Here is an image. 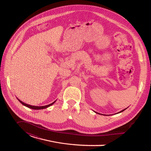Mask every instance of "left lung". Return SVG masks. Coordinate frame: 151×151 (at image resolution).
I'll return each instance as SVG.
<instances>
[{
	"mask_svg": "<svg viewBox=\"0 0 151 151\" xmlns=\"http://www.w3.org/2000/svg\"><path fill=\"white\" fill-rule=\"evenodd\" d=\"M127 108H125V109H123V110H122L121 111H120V112H118V113H121V112H122V111H125V109H127ZM96 113H97V114H99V113H97V112H96V111H94ZM101 115H102V114H101Z\"/></svg>",
	"mask_w": 151,
	"mask_h": 151,
	"instance_id": "left-lung-1",
	"label": "left lung"
}]
</instances>
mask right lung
<instances>
[{"mask_svg":"<svg viewBox=\"0 0 151 151\" xmlns=\"http://www.w3.org/2000/svg\"><path fill=\"white\" fill-rule=\"evenodd\" d=\"M17 99L19 100V102H20L22 104H23L24 106H26V107H28V108H31V109H45V108H48V107H49V106H52V105L53 104L55 103V101H55L53 102L52 103L50 104H48V105H46V106H32V105H30V104H28L24 103V102H22V101H21V100L19 99L18 98H17Z\"/></svg>","mask_w":151,"mask_h":151,"instance_id":"obj_1","label":"right lung"}]
</instances>
